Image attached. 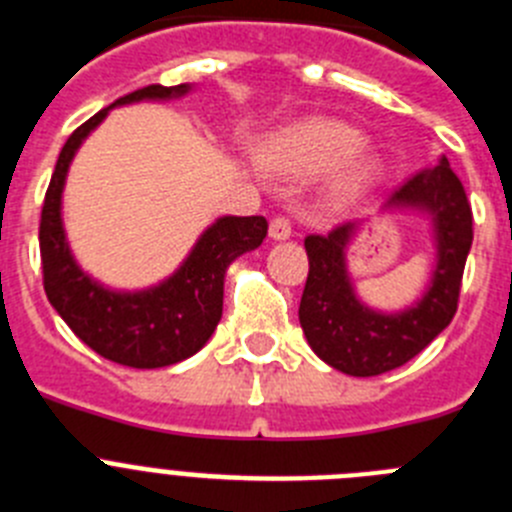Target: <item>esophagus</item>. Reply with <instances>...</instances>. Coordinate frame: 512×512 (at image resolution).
Wrapping results in <instances>:
<instances>
[{"instance_id": "34e87169", "label": "esophagus", "mask_w": 512, "mask_h": 512, "mask_svg": "<svg viewBox=\"0 0 512 512\" xmlns=\"http://www.w3.org/2000/svg\"><path fill=\"white\" fill-rule=\"evenodd\" d=\"M269 235L271 241H287L289 235H292V225H289L287 217H274L269 225Z\"/></svg>"}]
</instances>
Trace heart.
Returning <instances> with one entry per match:
<instances>
[{
	"label": "heart",
	"instance_id": "b5f03b06",
	"mask_svg": "<svg viewBox=\"0 0 512 512\" xmlns=\"http://www.w3.org/2000/svg\"><path fill=\"white\" fill-rule=\"evenodd\" d=\"M361 143H364V135L354 125L330 120V117H315L271 138L269 146L264 148V164L289 176L320 174L330 166L341 164L348 155H354ZM377 174L379 164L374 158L355 156L349 159L325 187L323 205L328 210H346L364 197Z\"/></svg>",
	"mask_w": 512,
	"mask_h": 512
}]
</instances>
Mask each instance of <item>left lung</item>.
I'll return each mask as SVG.
<instances>
[{
  "label": "left lung",
  "instance_id": "left-lung-1",
  "mask_svg": "<svg viewBox=\"0 0 512 512\" xmlns=\"http://www.w3.org/2000/svg\"><path fill=\"white\" fill-rule=\"evenodd\" d=\"M382 212H415L428 220L431 230V277L423 295L402 310H377L356 292L348 248L366 220L305 238L310 274L300 302V325L312 351L351 377L392 372L418 356L451 323L472 248V210L446 156H438V164L402 184Z\"/></svg>",
  "mask_w": 512,
  "mask_h": 512
}]
</instances>
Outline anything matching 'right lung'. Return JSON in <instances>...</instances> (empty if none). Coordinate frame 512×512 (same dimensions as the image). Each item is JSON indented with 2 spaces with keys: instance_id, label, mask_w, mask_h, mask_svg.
<instances>
[{
  "instance_id": "1",
  "label": "right lung",
  "mask_w": 512,
  "mask_h": 512,
  "mask_svg": "<svg viewBox=\"0 0 512 512\" xmlns=\"http://www.w3.org/2000/svg\"><path fill=\"white\" fill-rule=\"evenodd\" d=\"M192 89V84H151L125 94L89 117L61 148L40 215L43 284L51 305L99 356L133 369L176 364L197 354L210 341L223 315L228 266L264 243L269 223L261 215L217 217L202 230L174 274L151 287L115 289L94 279L76 261L63 228V187L76 151L102 125L110 110L138 102H171L187 97Z\"/></svg>"
}]
</instances>
